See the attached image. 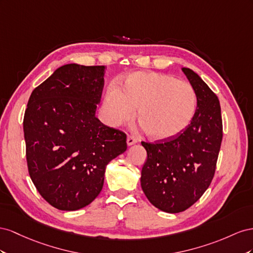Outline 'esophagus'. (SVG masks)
I'll return each instance as SVG.
<instances>
[{"label":"esophagus","instance_id":"34e87169","mask_svg":"<svg viewBox=\"0 0 253 253\" xmlns=\"http://www.w3.org/2000/svg\"><path fill=\"white\" fill-rule=\"evenodd\" d=\"M136 142H138V140H136L134 136H132V135H128L127 136V145L128 146L133 145V144H135Z\"/></svg>","mask_w":253,"mask_h":253}]
</instances>
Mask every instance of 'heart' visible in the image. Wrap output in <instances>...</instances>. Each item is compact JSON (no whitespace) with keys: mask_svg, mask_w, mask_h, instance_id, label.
<instances>
[{"mask_svg":"<svg viewBox=\"0 0 253 253\" xmlns=\"http://www.w3.org/2000/svg\"><path fill=\"white\" fill-rule=\"evenodd\" d=\"M150 139L167 141L182 133L197 109L193 85L158 72H134L122 84L110 85L104 98V111L110 125L118 126L134 115Z\"/></svg>","mask_w":253,"mask_h":253,"instance_id":"b5f03b06","label":"heart"}]
</instances>
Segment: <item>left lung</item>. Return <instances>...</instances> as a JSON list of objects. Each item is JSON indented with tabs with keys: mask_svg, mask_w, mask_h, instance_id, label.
Listing matches in <instances>:
<instances>
[{
	"mask_svg": "<svg viewBox=\"0 0 253 253\" xmlns=\"http://www.w3.org/2000/svg\"><path fill=\"white\" fill-rule=\"evenodd\" d=\"M197 95V109L191 124L174 139L142 142L147 160L141 172V186L150 204L168 213L185 211L211 184L222 140L219 100L189 68H182Z\"/></svg>",
	"mask_w": 253,
	"mask_h": 253,
	"instance_id": "8db88e82",
	"label": "left lung"
}]
</instances>
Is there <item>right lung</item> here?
Listing matches in <instances>:
<instances>
[{"label": "right lung", "instance_id": "1", "mask_svg": "<svg viewBox=\"0 0 253 253\" xmlns=\"http://www.w3.org/2000/svg\"><path fill=\"white\" fill-rule=\"evenodd\" d=\"M105 66L66 64L31 94L23 120L28 172L54 208L90 205L104 185L107 164L127 149L126 134L95 117Z\"/></svg>", "mask_w": 253, "mask_h": 253}]
</instances>
